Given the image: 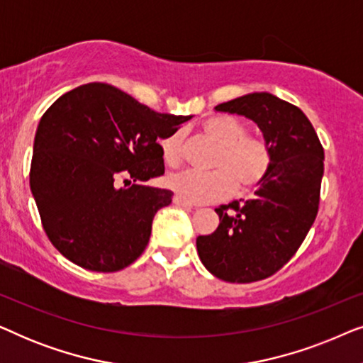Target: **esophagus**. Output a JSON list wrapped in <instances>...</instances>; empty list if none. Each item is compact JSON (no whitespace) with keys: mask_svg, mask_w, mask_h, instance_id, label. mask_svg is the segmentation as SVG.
Listing matches in <instances>:
<instances>
[{"mask_svg":"<svg viewBox=\"0 0 363 363\" xmlns=\"http://www.w3.org/2000/svg\"><path fill=\"white\" fill-rule=\"evenodd\" d=\"M173 203H175L177 206H182V208H186V210H191L193 208V203H190V201H186V200H183L182 196H175L173 198Z\"/></svg>","mask_w":363,"mask_h":363,"instance_id":"esophagus-1","label":"esophagus"}]
</instances>
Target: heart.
<instances>
[{"instance_id":"1","label":"heart","mask_w":363,"mask_h":363,"mask_svg":"<svg viewBox=\"0 0 363 363\" xmlns=\"http://www.w3.org/2000/svg\"><path fill=\"white\" fill-rule=\"evenodd\" d=\"M201 133L218 145L211 158V172L188 170L167 178V185L193 203L218 201L233 191L247 193L259 188L269 177L274 153L269 142L247 135V128L235 117L218 116L201 123ZM168 167H180L183 160V132L177 130L162 140Z\"/></svg>"}]
</instances>
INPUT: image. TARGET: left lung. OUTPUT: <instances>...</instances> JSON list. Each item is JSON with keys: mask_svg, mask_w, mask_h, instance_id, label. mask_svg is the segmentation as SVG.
I'll return each mask as SVG.
<instances>
[{"mask_svg": "<svg viewBox=\"0 0 363 363\" xmlns=\"http://www.w3.org/2000/svg\"><path fill=\"white\" fill-rule=\"evenodd\" d=\"M215 111L256 122L274 153L256 196L218 206L220 226L196 238L198 256L213 276L246 284L276 274L306 240L319 211L324 148L304 112L269 92L233 99Z\"/></svg>", "mask_w": 363, "mask_h": 363, "instance_id": "1", "label": "left lung"}]
</instances>
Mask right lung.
Returning a JSON list of instances; mask_svg holds the SVG:
<instances>
[{"label": "right lung", "mask_w": 363, "mask_h": 363, "mask_svg": "<svg viewBox=\"0 0 363 363\" xmlns=\"http://www.w3.org/2000/svg\"><path fill=\"white\" fill-rule=\"evenodd\" d=\"M190 116L152 111L104 82L76 87L44 112L29 186L52 246L89 271L130 266L173 191L142 185L165 173L158 143Z\"/></svg>", "instance_id": "right-lung-1"}]
</instances>
